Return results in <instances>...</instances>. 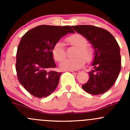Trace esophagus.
<instances>
[{
  "instance_id": "34e87169",
  "label": "esophagus",
  "mask_w": 130,
  "mask_h": 130,
  "mask_svg": "<svg viewBox=\"0 0 130 130\" xmlns=\"http://www.w3.org/2000/svg\"><path fill=\"white\" fill-rule=\"evenodd\" d=\"M69 72H71L72 73H75V74H77V73H78L80 72L79 70H70Z\"/></svg>"
}]
</instances>
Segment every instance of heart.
<instances>
[{"label":"heart","instance_id":"heart-1","mask_svg":"<svg viewBox=\"0 0 130 130\" xmlns=\"http://www.w3.org/2000/svg\"><path fill=\"white\" fill-rule=\"evenodd\" d=\"M67 40L72 45L75 46L78 48L77 56H83L87 60H89L92 56V51L90 48H87L88 44L87 39L82 35L78 33L70 35L67 38ZM52 54L55 60L59 61L62 60L65 57V50L64 44L61 41H57L52 48ZM82 56H79L75 58H67L63 60L60 64L61 69L66 71L75 70L79 69L85 64L86 60Z\"/></svg>","mask_w":130,"mask_h":130}]
</instances>
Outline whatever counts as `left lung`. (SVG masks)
<instances>
[{"mask_svg":"<svg viewBox=\"0 0 130 130\" xmlns=\"http://www.w3.org/2000/svg\"><path fill=\"white\" fill-rule=\"evenodd\" d=\"M87 39L94 49L93 70L82 87L87 93L99 95L112 87L121 70L120 48L116 39L107 30L90 25L72 26Z\"/></svg>","mask_w":130,"mask_h":130,"instance_id":"obj_1","label":"left lung"}]
</instances>
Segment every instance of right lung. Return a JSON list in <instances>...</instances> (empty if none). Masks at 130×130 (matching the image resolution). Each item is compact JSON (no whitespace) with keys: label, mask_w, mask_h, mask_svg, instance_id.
Returning a JSON list of instances; mask_svg holds the SVG:
<instances>
[{"label":"right lung","mask_w":130,"mask_h":130,"mask_svg":"<svg viewBox=\"0 0 130 130\" xmlns=\"http://www.w3.org/2000/svg\"><path fill=\"white\" fill-rule=\"evenodd\" d=\"M68 33H74L69 26L40 25L21 38L16 54L17 76L21 84L33 96L46 98L57 88L61 72L52 70L56 67L52 48Z\"/></svg>","instance_id":"obj_1"}]
</instances>
